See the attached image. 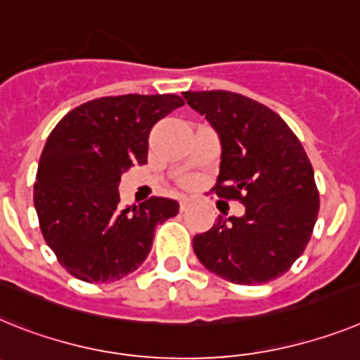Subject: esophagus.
I'll return each instance as SVG.
<instances>
[{"label": "esophagus", "mask_w": 360, "mask_h": 360, "mask_svg": "<svg viewBox=\"0 0 360 360\" xmlns=\"http://www.w3.org/2000/svg\"><path fill=\"white\" fill-rule=\"evenodd\" d=\"M191 204H193V200L189 198V196H182V198H180V210L182 211H186Z\"/></svg>", "instance_id": "34e87169"}]
</instances>
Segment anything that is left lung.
Wrapping results in <instances>:
<instances>
[{"instance_id":"8db88e82","label":"left lung","mask_w":360,"mask_h":360,"mask_svg":"<svg viewBox=\"0 0 360 360\" xmlns=\"http://www.w3.org/2000/svg\"><path fill=\"white\" fill-rule=\"evenodd\" d=\"M220 140L214 193L238 198L242 217L222 218L195 235L193 250L214 275L235 284H262L299 259L317 222L315 174L299 138L259 101L229 91L184 92Z\"/></svg>"}]
</instances>
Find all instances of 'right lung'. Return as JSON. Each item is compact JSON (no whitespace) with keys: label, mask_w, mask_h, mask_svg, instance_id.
I'll use <instances>...</instances> for the list:
<instances>
[{"label":"right lung","mask_w":360,"mask_h":360,"mask_svg":"<svg viewBox=\"0 0 360 360\" xmlns=\"http://www.w3.org/2000/svg\"><path fill=\"white\" fill-rule=\"evenodd\" d=\"M184 100L176 94L98 98L60 120L43 147L34 207L43 238L70 275L112 282L138 269L155 227L176 217L178 202L153 196L120 204V180L147 164L149 133Z\"/></svg>","instance_id":"obj_1"}]
</instances>
